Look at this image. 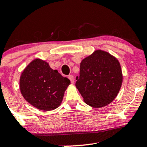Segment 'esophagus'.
Wrapping results in <instances>:
<instances>
[{
  "label": "esophagus",
  "instance_id": "1",
  "mask_svg": "<svg viewBox=\"0 0 147 147\" xmlns=\"http://www.w3.org/2000/svg\"><path fill=\"white\" fill-rule=\"evenodd\" d=\"M68 79H70V82H71L72 84H73L74 82H75V79H74V77L72 75H68Z\"/></svg>",
  "mask_w": 147,
  "mask_h": 147
}]
</instances>
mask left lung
I'll use <instances>...</instances> for the list:
<instances>
[{
    "instance_id": "1",
    "label": "left lung",
    "mask_w": 147,
    "mask_h": 147,
    "mask_svg": "<svg viewBox=\"0 0 147 147\" xmlns=\"http://www.w3.org/2000/svg\"><path fill=\"white\" fill-rule=\"evenodd\" d=\"M75 86L84 102L92 107L108 105L120 90L122 72L116 58L102 50H96L80 63Z\"/></svg>"
}]
</instances>
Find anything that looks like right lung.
I'll return each mask as SVG.
<instances>
[{
	"label": "right lung",
	"instance_id": "1",
	"mask_svg": "<svg viewBox=\"0 0 147 147\" xmlns=\"http://www.w3.org/2000/svg\"><path fill=\"white\" fill-rule=\"evenodd\" d=\"M70 80L57 70H52L48 63L34 60L22 72L20 89L25 100L43 111L57 109L62 102Z\"/></svg>",
	"mask_w": 147,
	"mask_h": 147
}]
</instances>
